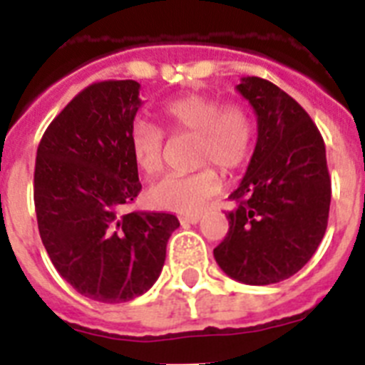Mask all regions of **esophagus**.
Segmentation results:
<instances>
[{
  "mask_svg": "<svg viewBox=\"0 0 365 365\" xmlns=\"http://www.w3.org/2000/svg\"><path fill=\"white\" fill-rule=\"evenodd\" d=\"M180 221H182V222H192V225H195V222L201 221V215H199V214L182 215V217H180Z\"/></svg>",
  "mask_w": 365,
  "mask_h": 365,
  "instance_id": "esophagus-1",
  "label": "esophagus"
}]
</instances>
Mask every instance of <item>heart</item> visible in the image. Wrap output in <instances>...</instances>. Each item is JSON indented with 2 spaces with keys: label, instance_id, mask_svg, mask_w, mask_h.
I'll list each match as a JSON object with an SVG mask.
<instances>
[{
  "label": "heart",
  "instance_id": "obj_1",
  "mask_svg": "<svg viewBox=\"0 0 365 365\" xmlns=\"http://www.w3.org/2000/svg\"><path fill=\"white\" fill-rule=\"evenodd\" d=\"M164 125L173 133H195V163H214L222 170H235L247 163L254 146L256 125L243 104L222 106L217 96L186 95L173 98L160 108ZM130 148L135 164L153 177L164 168V133L151 122H133ZM221 188V177L210 164L192 173L168 175L155 182L148 197L159 208L193 214L205 208Z\"/></svg>",
  "mask_w": 365,
  "mask_h": 365
}]
</instances>
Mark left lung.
<instances>
[{
    "label": "left lung",
    "mask_w": 365,
    "mask_h": 365,
    "mask_svg": "<svg viewBox=\"0 0 365 365\" xmlns=\"http://www.w3.org/2000/svg\"><path fill=\"white\" fill-rule=\"evenodd\" d=\"M235 89L256 111L257 143L230 193V228L214 257L235 282L270 285L294 276L324 240L331 205L325 144L307 111L272 82L247 76Z\"/></svg>",
    "instance_id": "obj_1"
}]
</instances>
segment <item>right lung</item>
<instances>
[{
    "mask_svg": "<svg viewBox=\"0 0 365 365\" xmlns=\"http://www.w3.org/2000/svg\"><path fill=\"white\" fill-rule=\"evenodd\" d=\"M140 83L86 87L45 130L34 168L41 243L58 274L82 296L130 302L157 282L179 219L130 212L143 190L130 131Z\"/></svg>",
    "mask_w": 365,
    "mask_h": 365,
    "instance_id": "right-lung-1",
    "label": "right lung"
}]
</instances>
